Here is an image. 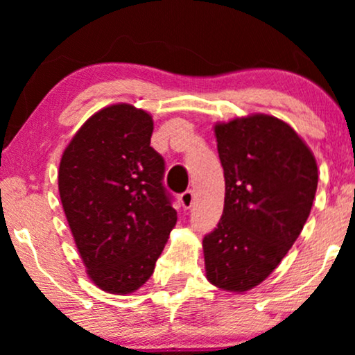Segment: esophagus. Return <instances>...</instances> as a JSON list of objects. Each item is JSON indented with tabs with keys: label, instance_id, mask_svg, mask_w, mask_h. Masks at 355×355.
<instances>
[{
	"label": "esophagus",
	"instance_id": "esophagus-1",
	"mask_svg": "<svg viewBox=\"0 0 355 355\" xmlns=\"http://www.w3.org/2000/svg\"><path fill=\"white\" fill-rule=\"evenodd\" d=\"M182 203L184 208H191L193 205V200H196V196H193V191H186L181 193V198H179Z\"/></svg>",
	"mask_w": 355,
	"mask_h": 355
}]
</instances>
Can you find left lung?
<instances>
[{
	"mask_svg": "<svg viewBox=\"0 0 355 355\" xmlns=\"http://www.w3.org/2000/svg\"><path fill=\"white\" fill-rule=\"evenodd\" d=\"M225 171L221 220L203 237L207 278L244 293L268 278L312 210L318 169L297 132L275 116L252 114L215 125Z\"/></svg>",
	"mask_w": 355,
	"mask_h": 355,
	"instance_id": "left-lung-1",
	"label": "left lung"
}]
</instances>
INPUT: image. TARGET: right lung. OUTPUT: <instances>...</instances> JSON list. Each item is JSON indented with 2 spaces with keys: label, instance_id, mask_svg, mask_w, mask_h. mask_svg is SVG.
Masks as SVG:
<instances>
[{
  "label": "right lung",
  "instance_id": "right-lung-1",
  "mask_svg": "<svg viewBox=\"0 0 355 355\" xmlns=\"http://www.w3.org/2000/svg\"><path fill=\"white\" fill-rule=\"evenodd\" d=\"M152 132L147 111L106 106L77 130L60 163L61 203L82 261L111 294L134 293L152 276L178 221Z\"/></svg>",
  "mask_w": 355,
  "mask_h": 355
}]
</instances>
